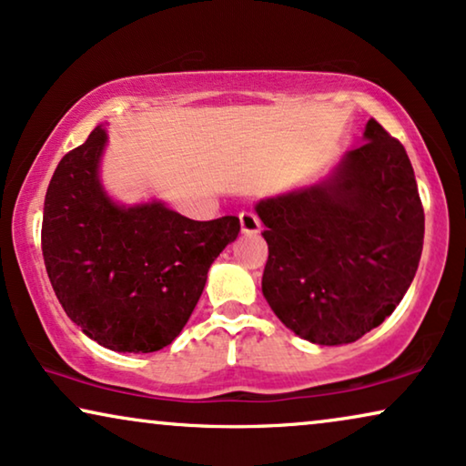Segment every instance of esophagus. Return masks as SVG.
<instances>
[{
	"label": "esophagus",
	"instance_id": "esophagus-1",
	"mask_svg": "<svg viewBox=\"0 0 466 466\" xmlns=\"http://www.w3.org/2000/svg\"><path fill=\"white\" fill-rule=\"evenodd\" d=\"M239 225H241V233H257L260 228V220L254 212H241Z\"/></svg>",
	"mask_w": 466,
	"mask_h": 466
}]
</instances>
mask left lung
Here are the masks:
<instances>
[{"label":"left lung","mask_w":466,"mask_h":466,"mask_svg":"<svg viewBox=\"0 0 466 466\" xmlns=\"http://www.w3.org/2000/svg\"><path fill=\"white\" fill-rule=\"evenodd\" d=\"M327 180L260 199L263 295L292 333L341 346L380 327L410 289L424 209L403 144L369 120Z\"/></svg>","instance_id":"obj_1"}]
</instances>
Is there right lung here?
I'll return each instance as SVG.
<instances>
[{"label":"right lung","instance_id":"right-lung-1","mask_svg":"<svg viewBox=\"0 0 466 466\" xmlns=\"http://www.w3.org/2000/svg\"><path fill=\"white\" fill-rule=\"evenodd\" d=\"M106 142L95 127L56 165L44 199V265L82 333L114 352H157L188 322L239 218L190 220L161 201L118 206L99 180Z\"/></svg>","mask_w":466,"mask_h":466}]
</instances>
